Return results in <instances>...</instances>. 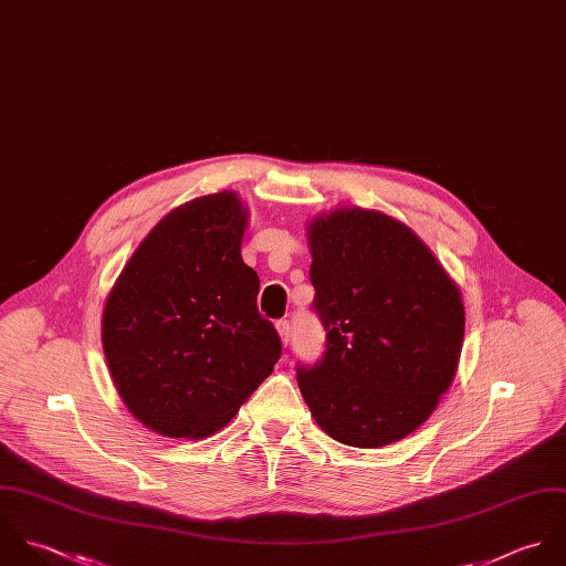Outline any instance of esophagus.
I'll return each mask as SVG.
<instances>
[{"label":"esophagus","instance_id":"esophagus-1","mask_svg":"<svg viewBox=\"0 0 566 566\" xmlns=\"http://www.w3.org/2000/svg\"><path fill=\"white\" fill-rule=\"evenodd\" d=\"M275 328H277V335L282 339V345H289V340H291V324L286 319H282V322L275 324Z\"/></svg>","mask_w":566,"mask_h":566}]
</instances>
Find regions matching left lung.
Returning <instances> with one entry per match:
<instances>
[{
  "mask_svg": "<svg viewBox=\"0 0 566 566\" xmlns=\"http://www.w3.org/2000/svg\"><path fill=\"white\" fill-rule=\"evenodd\" d=\"M324 358L297 367L315 422L340 444L380 449L413 433L451 387L461 293L413 229L340 208L308 226Z\"/></svg>",
  "mask_w": 566,
  "mask_h": 566,
  "instance_id": "left-lung-1",
  "label": "left lung"
}]
</instances>
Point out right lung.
Wrapping results in <instances>:
<instances>
[{"mask_svg":"<svg viewBox=\"0 0 566 566\" xmlns=\"http://www.w3.org/2000/svg\"><path fill=\"white\" fill-rule=\"evenodd\" d=\"M235 192L188 201L135 249L103 313V347L126 409L166 438L221 431L273 371L282 343L258 313Z\"/></svg>","mask_w":566,"mask_h":566,"instance_id":"obj_1","label":"right lung"}]
</instances>
